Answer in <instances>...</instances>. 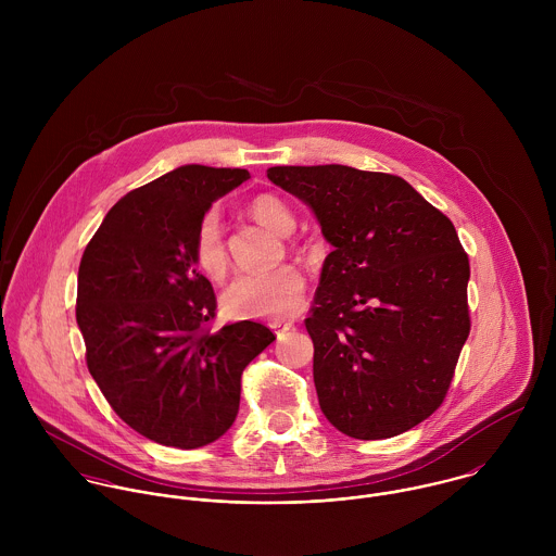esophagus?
I'll list each match as a JSON object with an SVG mask.
<instances>
[{"instance_id": "1", "label": "esophagus", "mask_w": 556, "mask_h": 556, "mask_svg": "<svg viewBox=\"0 0 556 556\" xmlns=\"http://www.w3.org/2000/svg\"><path fill=\"white\" fill-rule=\"evenodd\" d=\"M269 327H271V329H276L278 338H280L285 331L293 329V320H271V323H269Z\"/></svg>"}]
</instances>
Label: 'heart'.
<instances>
[{
	"label": "heart",
	"mask_w": 556,
	"mask_h": 556,
	"mask_svg": "<svg viewBox=\"0 0 556 556\" xmlns=\"http://www.w3.org/2000/svg\"><path fill=\"white\" fill-rule=\"evenodd\" d=\"M248 212L263 227L287 236L295 227V216L287 203L271 194H258ZM194 261L212 280H223L229 269V254L223 239L218 212L205 214L194 236ZM304 276L293 265L267 271H243L223 291L220 306L231 318H280L295 315L304 302Z\"/></svg>",
	"instance_id": "obj_1"
}]
</instances>
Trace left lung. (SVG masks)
Returning a JSON list of instances; mask_svg holds the SVG:
<instances>
[{
    "label": "left lung",
    "mask_w": 556,
    "mask_h": 556,
    "mask_svg": "<svg viewBox=\"0 0 556 556\" xmlns=\"http://www.w3.org/2000/svg\"><path fill=\"white\" fill-rule=\"evenodd\" d=\"M267 177L333 245L306 318L323 415L362 441L410 430L441 406L471 331L469 256L452 220L390 173L318 164Z\"/></svg>",
    "instance_id": "1"
}]
</instances>
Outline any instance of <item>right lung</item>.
<instances>
[{
  "label": "right lung",
  "instance_id": "obj_1",
  "mask_svg": "<svg viewBox=\"0 0 556 556\" xmlns=\"http://www.w3.org/2000/svg\"><path fill=\"white\" fill-rule=\"evenodd\" d=\"M250 173L184 164L122 197L87 243L77 323L89 375L113 410L166 447L197 450L236 421L243 368L276 336L254 320L212 331L216 295L194 236Z\"/></svg>",
  "mask_w": 556,
  "mask_h": 556
}]
</instances>
